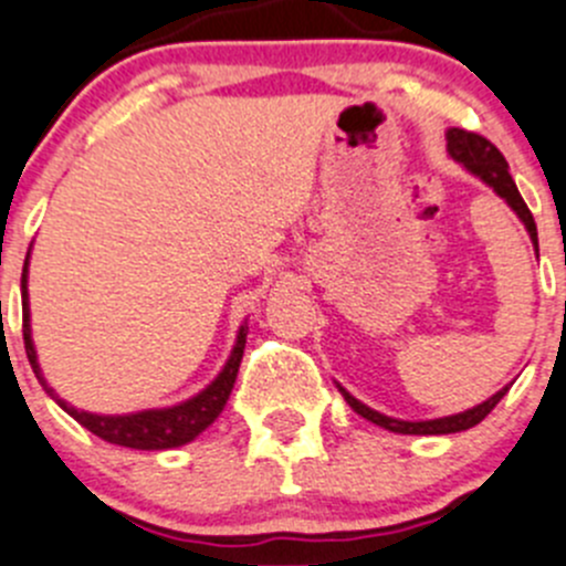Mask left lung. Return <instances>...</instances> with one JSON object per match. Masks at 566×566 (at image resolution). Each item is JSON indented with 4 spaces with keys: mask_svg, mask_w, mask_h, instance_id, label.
<instances>
[{
    "mask_svg": "<svg viewBox=\"0 0 566 566\" xmlns=\"http://www.w3.org/2000/svg\"><path fill=\"white\" fill-rule=\"evenodd\" d=\"M448 153L453 155L459 164H464L467 169L472 171V175L481 177L486 186H492L494 191L500 193V197L509 202L511 208L516 211V217L525 222V228H528L531 233V241H534L536 247V255H539V239H536V222H534V213L528 211V206H525V199L520 197V191H516V182L511 180L509 175V164H505L503 153H500L497 147H494L489 138L478 136V133H470V130H459V127H453V130H448ZM338 391L344 395V400L349 402V408H353L355 413H360L364 419H369V422L380 424V428L386 430H395V433H459V430H470L475 428L478 422H483V419L489 417V411H492L494 406H497L500 400H503V395L509 391V386L505 389H500L497 395L489 397L486 402H481V406L470 408V411L464 413H453V417H441V419H428V422H402V419H391V417H384V413L373 411V408H367L364 402L355 400L349 391H344L342 386H338Z\"/></svg>",
    "mask_w": 566,
    "mask_h": 566,
    "instance_id": "1",
    "label": "left lung"
}]
</instances>
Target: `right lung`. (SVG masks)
Instances as JSON below:
<instances>
[{"instance_id":"add662e5","label":"right lung","mask_w":566,"mask_h":566,"mask_svg":"<svg viewBox=\"0 0 566 566\" xmlns=\"http://www.w3.org/2000/svg\"><path fill=\"white\" fill-rule=\"evenodd\" d=\"M21 305H24V349L27 358L32 364V373L38 375V380L44 384V389L55 397V391L46 386V380L41 378V369H38L35 360V347H32L30 338V308H27V263L24 272H21ZM247 333L244 327L239 331V342H235L233 355L224 364L222 375L208 386L206 391H199L191 400L180 402L175 408H164V411H142L130 413V417H99V413L77 411L69 402H63L61 397H55L57 406L66 408L74 419H77L83 428H88L91 433L99 436V439L111 441V444H118V448H133V450H169L180 448L186 441L197 439L213 419L222 413L224 402H228L230 391H233L235 375H239L241 367V355H244Z\"/></svg>"}]
</instances>
